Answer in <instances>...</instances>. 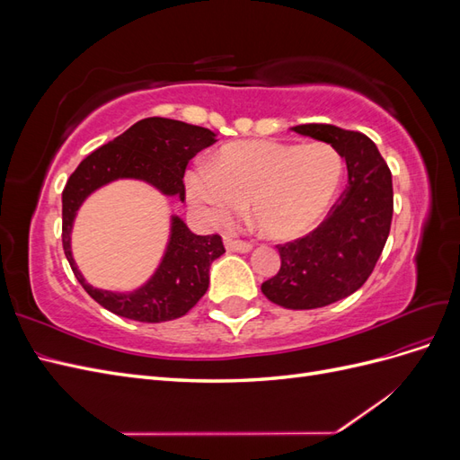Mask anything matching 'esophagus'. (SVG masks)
I'll return each mask as SVG.
<instances>
[{"instance_id":"obj_1","label":"esophagus","mask_w":460,"mask_h":460,"mask_svg":"<svg viewBox=\"0 0 460 460\" xmlns=\"http://www.w3.org/2000/svg\"><path fill=\"white\" fill-rule=\"evenodd\" d=\"M225 245L228 252H240V253H247L249 249H252L253 245L249 242H242V240H232V238H226L225 240Z\"/></svg>"}]
</instances>
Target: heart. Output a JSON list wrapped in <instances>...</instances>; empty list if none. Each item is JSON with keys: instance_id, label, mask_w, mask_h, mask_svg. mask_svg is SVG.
<instances>
[{"instance_id": "obj_1", "label": "heart", "mask_w": 460, "mask_h": 460, "mask_svg": "<svg viewBox=\"0 0 460 460\" xmlns=\"http://www.w3.org/2000/svg\"><path fill=\"white\" fill-rule=\"evenodd\" d=\"M341 176L343 159L330 144L261 140L222 147L211 166L190 171L186 188L190 201L218 226L232 225L249 205L261 234L291 240L328 211Z\"/></svg>"}]
</instances>
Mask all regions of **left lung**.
Listing matches in <instances>:
<instances>
[{"label":"left lung","mask_w":460,"mask_h":460,"mask_svg":"<svg viewBox=\"0 0 460 460\" xmlns=\"http://www.w3.org/2000/svg\"><path fill=\"white\" fill-rule=\"evenodd\" d=\"M297 134L336 147L347 163V186L326 218L303 238L278 243L282 264L261 291L291 311L326 307L363 286L392 228V171L368 136L332 124H299Z\"/></svg>","instance_id":"left-lung-1"}]
</instances>
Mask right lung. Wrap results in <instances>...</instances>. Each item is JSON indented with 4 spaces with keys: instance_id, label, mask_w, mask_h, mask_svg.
<instances>
[{
    "instance_id": "obj_1",
    "label": "right lung",
    "mask_w": 460,
    "mask_h": 460,
    "mask_svg": "<svg viewBox=\"0 0 460 460\" xmlns=\"http://www.w3.org/2000/svg\"><path fill=\"white\" fill-rule=\"evenodd\" d=\"M215 132L172 119L149 117L82 161L63 190V249L88 296L119 316L137 323H164L184 316L208 288V267L225 253L218 234L196 235L178 217L171 243L151 280L134 294H111L86 284L71 253V228L80 203L111 180L140 178L166 196L186 198L184 172L191 157L213 146Z\"/></svg>"
}]
</instances>
